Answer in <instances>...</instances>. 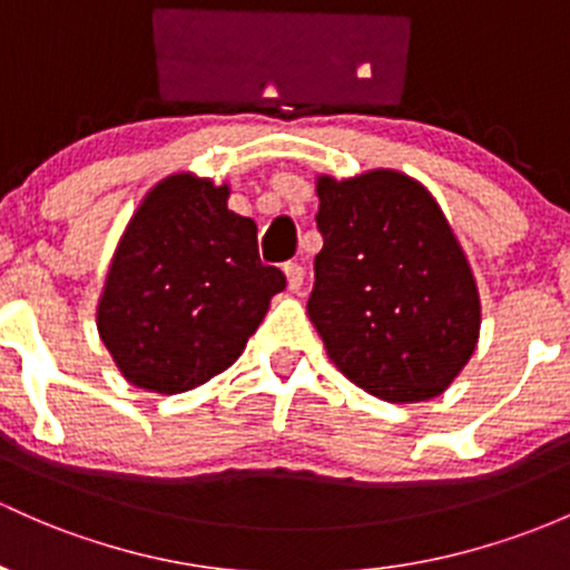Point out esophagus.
I'll list each match as a JSON object with an SVG mask.
<instances>
[{
	"label": "esophagus",
	"mask_w": 570,
	"mask_h": 570,
	"mask_svg": "<svg viewBox=\"0 0 570 570\" xmlns=\"http://www.w3.org/2000/svg\"><path fill=\"white\" fill-rule=\"evenodd\" d=\"M285 277H287V287H291L293 293L302 291V285H304V266H302V263H285Z\"/></svg>",
	"instance_id": "obj_1"
}]
</instances>
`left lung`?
Wrapping results in <instances>:
<instances>
[{
  "label": "left lung",
  "mask_w": 570,
  "mask_h": 570,
  "mask_svg": "<svg viewBox=\"0 0 570 570\" xmlns=\"http://www.w3.org/2000/svg\"><path fill=\"white\" fill-rule=\"evenodd\" d=\"M323 249L307 312L328 356L385 402L443 394L481 328L473 272L449 219L396 170L317 179Z\"/></svg>",
  "instance_id": "1"
}]
</instances>
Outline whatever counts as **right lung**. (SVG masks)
Masks as SVG:
<instances>
[{"label": "right lung", "instance_id": "1", "mask_svg": "<svg viewBox=\"0 0 570 570\" xmlns=\"http://www.w3.org/2000/svg\"><path fill=\"white\" fill-rule=\"evenodd\" d=\"M285 287L261 263L258 228L228 209V187L160 181L116 247L97 328L132 385L179 394L228 370Z\"/></svg>", "mask_w": 570, "mask_h": 570}]
</instances>
